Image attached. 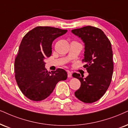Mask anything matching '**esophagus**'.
I'll list each match as a JSON object with an SVG mask.
<instances>
[{"label": "esophagus", "mask_w": 128, "mask_h": 128, "mask_svg": "<svg viewBox=\"0 0 128 128\" xmlns=\"http://www.w3.org/2000/svg\"><path fill=\"white\" fill-rule=\"evenodd\" d=\"M67 74H68V77H69V78H71V77H72V72H70L68 71Z\"/></svg>", "instance_id": "1"}]
</instances>
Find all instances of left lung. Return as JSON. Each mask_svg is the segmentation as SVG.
I'll list each match as a JSON object with an SVG mask.
<instances>
[{"label": "left lung", "instance_id": "1", "mask_svg": "<svg viewBox=\"0 0 128 128\" xmlns=\"http://www.w3.org/2000/svg\"><path fill=\"white\" fill-rule=\"evenodd\" d=\"M72 32L84 43L83 67L88 72L86 78L80 74H72L81 82L74 94L84 103L95 102L103 96L112 80L114 62L111 43L104 32L96 27L87 26Z\"/></svg>", "mask_w": 128, "mask_h": 128}]
</instances>
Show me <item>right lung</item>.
<instances>
[{"label": "right lung", "mask_w": 128, "mask_h": 128, "mask_svg": "<svg viewBox=\"0 0 128 128\" xmlns=\"http://www.w3.org/2000/svg\"><path fill=\"white\" fill-rule=\"evenodd\" d=\"M67 30L50 26H37L22 39L14 61L15 79L25 96L34 101L48 98L67 73L58 68L51 72L45 67L44 59L52 54V42Z\"/></svg>", "instance_id": "obj_1"}]
</instances>
